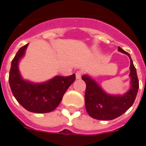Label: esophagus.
Returning a JSON list of instances; mask_svg holds the SVG:
<instances>
[{
    "label": "esophagus",
    "instance_id": "34e87169",
    "mask_svg": "<svg viewBox=\"0 0 146 146\" xmlns=\"http://www.w3.org/2000/svg\"><path fill=\"white\" fill-rule=\"evenodd\" d=\"M82 73L81 71H77L76 73V79H80L81 77H82Z\"/></svg>",
    "mask_w": 146,
    "mask_h": 146
}]
</instances>
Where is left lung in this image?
<instances>
[{"instance_id":"obj_1","label":"left lung","mask_w":146,"mask_h":146,"mask_svg":"<svg viewBox=\"0 0 146 146\" xmlns=\"http://www.w3.org/2000/svg\"><path fill=\"white\" fill-rule=\"evenodd\" d=\"M119 52L129 56L131 88L122 96H113L106 94L100 85L90 76L84 75L82 79L86 83L84 94V102L88 113L92 118L99 120H112L123 114L133 105L135 100L138 89V80L137 70L128 52L119 46Z\"/></svg>"}]
</instances>
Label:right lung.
I'll return each instance as SVG.
<instances>
[{"label":"right lung","instance_id":"1","mask_svg":"<svg viewBox=\"0 0 146 146\" xmlns=\"http://www.w3.org/2000/svg\"><path fill=\"white\" fill-rule=\"evenodd\" d=\"M27 44L21 46L12 61L9 82L13 96L28 111L37 113H49L58 107L64 94L75 81L76 75L56 76L44 83L35 84L22 79L18 62L25 54Z\"/></svg>","mask_w":146,"mask_h":146}]
</instances>
